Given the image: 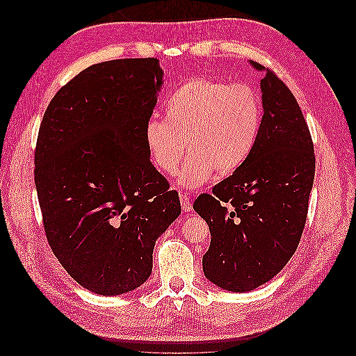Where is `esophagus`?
Wrapping results in <instances>:
<instances>
[{"label": "esophagus", "mask_w": 356, "mask_h": 356, "mask_svg": "<svg viewBox=\"0 0 356 356\" xmlns=\"http://www.w3.org/2000/svg\"><path fill=\"white\" fill-rule=\"evenodd\" d=\"M179 200H181V209L184 212H190L193 209V203L190 200V196L187 193H179Z\"/></svg>", "instance_id": "1"}]
</instances>
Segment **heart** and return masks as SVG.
Here are the masks:
<instances>
[{
	"label": "heart",
	"mask_w": 356,
	"mask_h": 356,
	"mask_svg": "<svg viewBox=\"0 0 356 356\" xmlns=\"http://www.w3.org/2000/svg\"><path fill=\"white\" fill-rule=\"evenodd\" d=\"M261 115L260 98L250 86L191 79L166 101L165 120L152 118L147 123L149 159L159 170L172 175L188 148L191 154L179 182L197 188L215 170L227 175L245 163L255 147Z\"/></svg>",
	"instance_id": "heart-1"
}]
</instances>
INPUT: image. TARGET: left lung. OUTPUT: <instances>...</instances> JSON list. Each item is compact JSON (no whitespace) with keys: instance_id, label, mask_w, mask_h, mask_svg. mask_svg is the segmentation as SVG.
<instances>
[{"instance_id":"left-lung-1","label":"left lung","mask_w":356,"mask_h":356,"mask_svg":"<svg viewBox=\"0 0 356 356\" xmlns=\"http://www.w3.org/2000/svg\"><path fill=\"white\" fill-rule=\"evenodd\" d=\"M261 92L264 114L251 156L193 203L211 232L204 276L233 293L270 281L291 260L315 178L314 141L294 95L268 68Z\"/></svg>"}]
</instances>
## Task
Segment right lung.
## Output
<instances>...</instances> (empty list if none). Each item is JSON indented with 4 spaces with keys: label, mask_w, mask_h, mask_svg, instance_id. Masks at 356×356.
<instances>
[{
    "label": "right lung",
    "mask_w": 356,
    "mask_h": 356,
    "mask_svg": "<svg viewBox=\"0 0 356 356\" xmlns=\"http://www.w3.org/2000/svg\"><path fill=\"white\" fill-rule=\"evenodd\" d=\"M161 77L156 58L96 63L62 86L40 124L34 179L46 238L96 294L144 284L156 239L181 213L145 145Z\"/></svg>",
    "instance_id": "1"
}]
</instances>
